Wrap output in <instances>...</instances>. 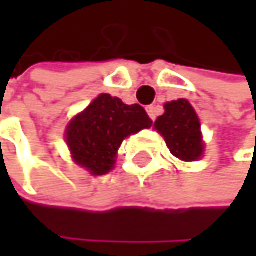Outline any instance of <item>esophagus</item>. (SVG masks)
<instances>
[{
  "instance_id": "34e87169",
  "label": "esophagus",
  "mask_w": 256,
  "mask_h": 256,
  "mask_svg": "<svg viewBox=\"0 0 256 256\" xmlns=\"http://www.w3.org/2000/svg\"><path fill=\"white\" fill-rule=\"evenodd\" d=\"M146 110H147V114H149V116H150L152 120L156 118V107H155V106H147V107H146Z\"/></svg>"
}]
</instances>
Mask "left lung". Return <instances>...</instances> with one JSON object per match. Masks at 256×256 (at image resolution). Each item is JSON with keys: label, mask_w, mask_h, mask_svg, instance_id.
<instances>
[{"label": "left lung", "mask_w": 256, "mask_h": 256, "mask_svg": "<svg viewBox=\"0 0 256 256\" xmlns=\"http://www.w3.org/2000/svg\"><path fill=\"white\" fill-rule=\"evenodd\" d=\"M164 115L158 116L154 127L162 135L170 154L181 161H196L204 152L201 124L188 100L164 104Z\"/></svg>", "instance_id": "8db88e82"}]
</instances>
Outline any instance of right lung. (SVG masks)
Wrapping results in <instances>:
<instances>
[{
  "label": "right lung",
  "instance_id": "add662e5",
  "mask_svg": "<svg viewBox=\"0 0 256 256\" xmlns=\"http://www.w3.org/2000/svg\"><path fill=\"white\" fill-rule=\"evenodd\" d=\"M150 126L152 120L140 104L127 106L116 96L101 94L68 122L66 142L74 161L100 176L114 169L121 142Z\"/></svg>",
  "mask_w": 256,
  "mask_h": 256
}]
</instances>
